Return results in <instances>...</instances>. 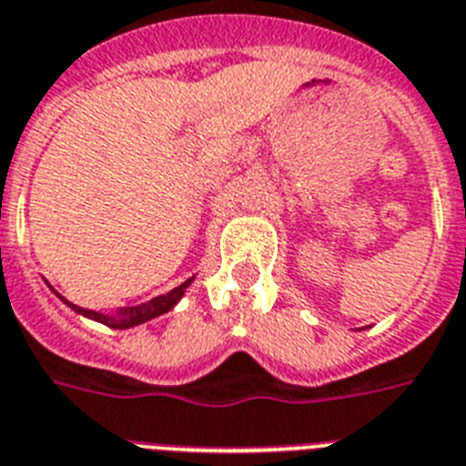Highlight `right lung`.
Listing matches in <instances>:
<instances>
[{
	"label": "right lung",
	"mask_w": 466,
	"mask_h": 466,
	"mask_svg": "<svg viewBox=\"0 0 466 466\" xmlns=\"http://www.w3.org/2000/svg\"><path fill=\"white\" fill-rule=\"evenodd\" d=\"M192 281H195V277L187 279L185 284H180L177 289H173V291L163 293V296L151 298V300H147V303L132 305V308H120V310H117V315H103V312L86 310V308H79V305L69 303L65 296H59V293L55 291L50 284H47V286H50L52 291L57 293L62 303H66L74 312H79V315H84V318L96 319V322H100V325L113 327V329H129V327L144 325V322H148V319H154V318H158V315H163V312L173 310L175 305H177V300L185 296V291H187V286L192 284Z\"/></svg>",
	"instance_id": "1"
}]
</instances>
